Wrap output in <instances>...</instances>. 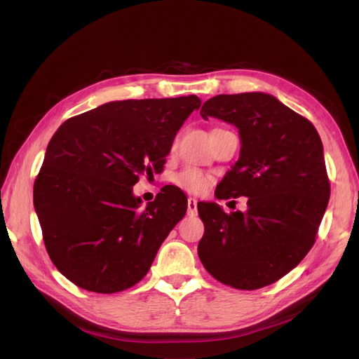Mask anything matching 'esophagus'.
Masks as SVG:
<instances>
[{
    "instance_id": "34e87169",
    "label": "esophagus",
    "mask_w": 359,
    "mask_h": 359,
    "mask_svg": "<svg viewBox=\"0 0 359 359\" xmlns=\"http://www.w3.org/2000/svg\"><path fill=\"white\" fill-rule=\"evenodd\" d=\"M197 212V201L194 197H189L188 199V216H194Z\"/></svg>"
}]
</instances>
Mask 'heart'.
Returning <instances> with one entry per match:
<instances>
[{"label": "heart", "mask_w": 359, "mask_h": 359, "mask_svg": "<svg viewBox=\"0 0 359 359\" xmlns=\"http://www.w3.org/2000/svg\"><path fill=\"white\" fill-rule=\"evenodd\" d=\"M211 182L212 177L210 174L191 166L182 170L174 177V184L189 194H202L211 185Z\"/></svg>", "instance_id": "obj_1"}]
</instances>
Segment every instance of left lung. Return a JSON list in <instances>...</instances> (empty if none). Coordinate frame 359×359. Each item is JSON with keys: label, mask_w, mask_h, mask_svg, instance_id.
Wrapping results in <instances>:
<instances>
[{"label": "left lung", "mask_w": 359, "mask_h": 359, "mask_svg": "<svg viewBox=\"0 0 359 359\" xmlns=\"http://www.w3.org/2000/svg\"><path fill=\"white\" fill-rule=\"evenodd\" d=\"M201 116L238 126L241 156L216 197L245 196L248 210L225 212L216 203H197L205 225L197 253L225 285H270L316 241L330 197L321 137L310 120L262 93L216 95L203 103Z\"/></svg>", "instance_id": "left-lung-1"}]
</instances>
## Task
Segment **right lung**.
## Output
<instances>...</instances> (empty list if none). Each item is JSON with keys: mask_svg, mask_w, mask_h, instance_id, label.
Returning <instances> with one entry per match:
<instances>
[{"mask_svg": "<svg viewBox=\"0 0 359 359\" xmlns=\"http://www.w3.org/2000/svg\"><path fill=\"white\" fill-rule=\"evenodd\" d=\"M196 95L120 100L71 117L57 129L34 184L44 247L80 288L117 293L140 282L188 201L166 185L140 208L133 187L162 172Z\"/></svg>", "mask_w": 359, "mask_h": 359, "instance_id": "obj_1", "label": "right lung"}]
</instances>
